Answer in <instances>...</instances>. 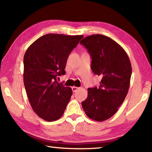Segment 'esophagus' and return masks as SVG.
Masks as SVG:
<instances>
[{
    "label": "esophagus",
    "instance_id": "1",
    "mask_svg": "<svg viewBox=\"0 0 152 152\" xmlns=\"http://www.w3.org/2000/svg\"><path fill=\"white\" fill-rule=\"evenodd\" d=\"M80 89V88L79 87H76V86H73V87H72V91L74 92H76L77 91H78V90H79Z\"/></svg>",
    "mask_w": 152,
    "mask_h": 152
}]
</instances>
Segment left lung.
<instances>
[{
	"label": "left lung",
	"instance_id": "obj_1",
	"mask_svg": "<svg viewBox=\"0 0 152 152\" xmlns=\"http://www.w3.org/2000/svg\"><path fill=\"white\" fill-rule=\"evenodd\" d=\"M80 43L91 55L92 71L102 77L98 88H88V97L82 106L89 118L103 121L114 115L124 101L129 88L132 65L125 51L109 37L92 35Z\"/></svg>",
	"mask_w": 152,
	"mask_h": 152
}]
</instances>
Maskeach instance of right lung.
Instances as JSON below:
<instances>
[{"instance_id":"right-lung-1","label":"right lung","mask_w":152,"mask_h":152,"mask_svg":"<svg viewBox=\"0 0 152 152\" xmlns=\"http://www.w3.org/2000/svg\"><path fill=\"white\" fill-rule=\"evenodd\" d=\"M83 35L50 33L31 45L25 53L23 81L32 109L46 121L62 116L72 91L63 86L57 78L64 75L71 51Z\"/></svg>"}]
</instances>
